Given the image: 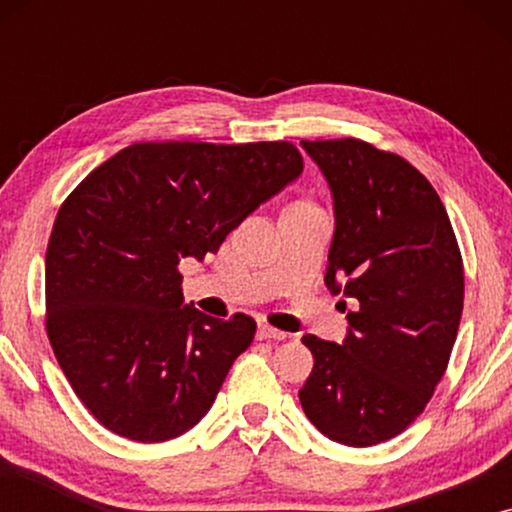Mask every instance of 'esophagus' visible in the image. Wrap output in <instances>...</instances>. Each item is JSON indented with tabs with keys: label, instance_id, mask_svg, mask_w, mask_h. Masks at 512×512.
<instances>
[{
	"label": "esophagus",
	"instance_id": "esophagus-1",
	"mask_svg": "<svg viewBox=\"0 0 512 512\" xmlns=\"http://www.w3.org/2000/svg\"><path fill=\"white\" fill-rule=\"evenodd\" d=\"M258 338L261 340H286L289 333L279 331V328H272L270 324H258Z\"/></svg>",
	"mask_w": 512,
	"mask_h": 512
}]
</instances>
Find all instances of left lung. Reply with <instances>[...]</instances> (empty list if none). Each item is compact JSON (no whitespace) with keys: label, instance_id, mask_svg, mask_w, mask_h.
I'll return each instance as SVG.
<instances>
[{"label":"left lung","instance_id":"obj_1","mask_svg":"<svg viewBox=\"0 0 512 512\" xmlns=\"http://www.w3.org/2000/svg\"><path fill=\"white\" fill-rule=\"evenodd\" d=\"M331 186L324 282L359 303L342 345L303 335L314 368L300 403L331 440L370 447L422 415L443 380L464 310V261L429 179L361 139H303Z\"/></svg>","mask_w":512,"mask_h":512}]
</instances>
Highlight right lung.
<instances>
[{
  "mask_svg": "<svg viewBox=\"0 0 512 512\" xmlns=\"http://www.w3.org/2000/svg\"><path fill=\"white\" fill-rule=\"evenodd\" d=\"M300 172L291 142H139L67 195L46 249V333L104 429L163 443L207 415L256 321L184 305L179 263L216 254Z\"/></svg>",
  "mask_w": 512,
  "mask_h": 512,
  "instance_id": "add662e5",
  "label": "right lung"
}]
</instances>
